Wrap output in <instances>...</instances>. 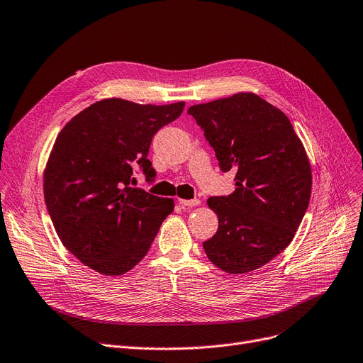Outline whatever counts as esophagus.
<instances>
[{
  "mask_svg": "<svg viewBox=\"0 0 363 363\" xmlns=\"http://www.w3.org/2000/svg\"><path fill=\"white\" fill-rule=\"evenodd\" d=\"M178 201H179V204H181L184 208H189V207H194V206L200 204V200H199V199H193V200H182V199H179Z\"/></svg>",
  "mask_w": 363,
  "mask_h": 363,
  "instance_id": "esophagus-1",
  "label": "esophagus"
}]
</instances>
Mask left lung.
Masks as SVG:
<instances>
[{
	"mask_svg": "<svg viewBox=\"0 0 363 363\" xmlns=\"http://www.w3.org/2000/svg\"><path fill=\"white\" fill-rule=\"evenodd\" d=\"M188 114L203 129L235 191L207 200L219 219L203 242L215 266L247 274L285 250L308 211L312 170L290 119L252 92L197 104Z\"/></svg>",
	"mask_w": 363,
	"mask_h": 363,
	"instance_id": "8db88e82",
	"label": "left lung"
}]
</instances>
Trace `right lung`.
I'll use <instances>...</instances> for the list:
<instances>
[{
  "instance_id": "1",
  "label": "right lung",
  "mask_w": 363,
  "mask_h": 363,
  "mask_svg": "<svg viewBox=\"0 0 363 363\" xmlns=\"http://www.w3.org/2000/svg\"><path fill=\"white\" fill-rule=\"evenodd\" d=\"M185 103H94L62 129L44 174V197L66 249L104 275L130 271L150 250L174 200L133 188V174L155 181L147 159L152 137ZM139 170H136V167Z\"/></svg>"
}]
</instances>
